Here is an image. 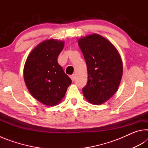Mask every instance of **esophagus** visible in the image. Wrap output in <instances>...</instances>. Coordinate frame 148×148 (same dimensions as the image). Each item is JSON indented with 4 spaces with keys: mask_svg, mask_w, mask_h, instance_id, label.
Returning <instances> with one entry per match:
<instances>
[{
    "mask_svg": "<svg viewBox=\"0 0 148 148\" xmlns=\"http://www.w3.org/2000/svg\"><path fill=\"white\" fill-rule=\"evenodd\" d=\"M70 77H71L72 81H74V80L75 79V77H76V75H75V74H72V75H71V76H70Z\"/></svg>",
    "mask_w": 148,
    "mask_h": 148,
    "instance_id": "esophagus-1",
    "label": "esophagus"
}]
</instances>
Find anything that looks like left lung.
I'll use <instances>...</instances> for the list:
<instances>
[{
	"label": "left lung",
	"mask_w": 148,
	"mask_h": 148,
	"mask_svg": "<svg viewBox=\"0 0 148 148\" xmlns=\"http://www.w3.org/2000/svg\"><path fill=\"white\" fill-rule=\"evenodd\" d=\"M86 60L88 74L84 96L90 103L101 105L118 89L123 76V62L116 47L101 35L94 33L77 40Z\"/></svg>",
	"instance_id": "obj_1"
}]
</instances>
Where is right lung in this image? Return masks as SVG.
I'll list each match as a JSON object with an SVG mask.
<instances>
[{
	"label": "right lung",
	"mask_w": 148,
	"mask_h": 148,
	"mask_svg": "<svg viewBox=\"0 0 148 148\" xmlns=\"http://www.w3.org/2000/svg\"><path fill=\"white\" fill-rule=\"evenodd\" d=\"M64 42L56 39L42 41L27 57L23 77L30 93L46 106L58 104L72 80L57 62Z\"/></svg>",
	"instance_id": "obj_1"
}]
</instances>
